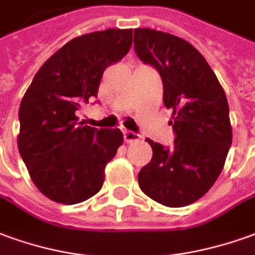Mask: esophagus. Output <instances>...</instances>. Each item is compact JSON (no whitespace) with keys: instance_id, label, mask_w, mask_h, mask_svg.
Wrapping results in <instances>:
<instances>
[{"instance_id":"esophagus-1","label":"esophagus","mask_w":255,"mask_h":255,"mask_svg":"<svg viewBox=\"0 0 255 255\" xmlns=\"http://www.w3.org/2000/svg\"><path fill=\"white\" fill-rule=\"evenodd\" d=\"M140 139V136L138 133L132 132V131H124V140L127 143H132V142H138Z\"/></svg>"}]
</instances>
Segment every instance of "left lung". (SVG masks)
<instances>
[{
    "mask_svg": "<svg viewBox=\"0 0 255 255\" xmlns=\"http://www.w3.org/2000/svg\"><path fill=\"white\" fill-rule=\"evenodd\" d=\"M133 48L163 80V102L172 110L175 139H152L153 157L138 174L146 196L167 207H183L207 193L220 177L232 143L229 106L207 60L188 41L152 28L133 30Z\"/></svg>",
    "mask_w": 255,
    "mask_h": 255,
    "instance_id": "obj_1",
    "label": "left lung"
}]
</instances>
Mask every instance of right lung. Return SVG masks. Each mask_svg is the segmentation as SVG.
Masks as SVG:
<instances>
[{
  "label": "right lung",
  "mask_w": 255,
  "mask_h": 255,
  "mask_svg": "<svg viewBox=\"0 0 255 255\" xmlns=\"http://www.w3.org/2000/svg\"><path fill=\"white\" fill-rule=\"evenodd\" d=\"M131 44V28L76 37L41 66L26 91L17 147L31 181L49 200L77 204L102 188L123 132L84 126L76 112L98 97L105 69L120 62Z\"/></svg>",
  "instance_id": "1"
}]
</instances>
